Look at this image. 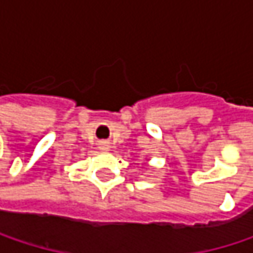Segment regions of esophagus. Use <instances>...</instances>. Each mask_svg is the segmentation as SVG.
Returning <instances> with one entry per match:
<instances>
[{"mask_svg":"<svg viewBox=\"0 0 253 253\" xmlns=\"http://www.w3.org/2000/svg\"><path fill=\"white\" fill-rule=\"evenodd\" d=\"M101 149H102V151H110V143L102 142V143H101Z\"/></svg>","mask_w":253,"mask_h":253,"instance_id":"esophagus-1","label":"esophagus"}]
</instances>
